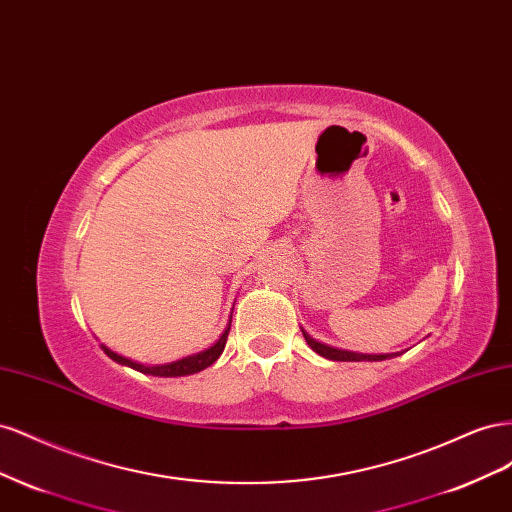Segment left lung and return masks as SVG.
<instances>
[{
  "instance_id": "left-lung-1",
  "label": "left lung",
  "mask_w": 512,
  "mask_h": 512,
  "mask_svg": "<svg viewBox=\"0 0 512 512\" xmlns=\"http://www.w3.org/2000/svg\"><path fill=\"white\" fill-rule=\"evenodd\" d=\"M303 335H305V342L309 346H312L320 356H324V359H331V361H384V359H391V356H395V354H359V352L337 350V348L316 342V339L309 337L305 331H303Z\"/></svg>"
}]
</instances>
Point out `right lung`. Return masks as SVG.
Masks as SVG:
<instances>
[{
  "instance_id": "right-lung-1",
  "label": "right lung",
  "mask_w": 512,
  "mask_h": 512,
  "mask_svg": "<svg viewBox=\"0 0 512 512\" xmlns=\"http://www.w3.org/2000/svg\"><path fill=\"white\" fill-rule=\"evenodd\" d=\"M228 333H230V327L222 333V337L215 342L211 348H207L205 352H198V354H192V356H185V359L181 361H175V363H168V365H156V367H147V365H141V363H134L130 359H123V356L111 352L108 348H104V352L111 356L113 361L121 363V365H128L136 371H141V374H149V376H164V378H173V376H190V374H196V371H203L207 369L209 365H213L215 361L220 359V354L224 352V346H226V339H228Z\"/></svg>"
}]
</instances>
